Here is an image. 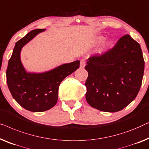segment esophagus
<instances>
[{
  "label": "esophagus",
  "mask_w": 149,
  "mask_h": 149,
  "mask_svg": "<svg viewBox=\"0 0 149 149\" xmlns=\"http://www.w3.org/2000/svg\"><path fill=\"white\" fill-rule=\"evenodd\" d=\"M86 66V61L84 58L81 59L80 61V68H84Z\"/></svg>",
  "instance_id": "obj_1"
}]
</instances>
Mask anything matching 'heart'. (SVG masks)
<instances>
[{
	"instance_id": "obj_1",
	"label": "heart",
	"mask_w": 149,
	"mask_h": 149,
	"mask_svg": "<svg viewBox=\"0 0 149 149\" xmlns=\"http://www.w3.org/2000/svg\"><path fill=\"white\" fill-rule=\"evenodd\" d=\"M106 38V37L103 35H98L95 36L94 41H95V44H100L103 42V43L102 44L101 47H100L99 49V53L101 54H104L107 53L111 49H112V47H113L114 45V41L112 39H108L104 40Z\"/></svg>"
}]
</instances>
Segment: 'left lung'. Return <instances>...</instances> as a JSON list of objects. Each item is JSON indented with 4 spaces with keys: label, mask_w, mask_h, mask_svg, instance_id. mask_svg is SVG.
I'll return each instance as SVG.
<instances>
[{
    "label": "left lung",
    "mask_w": 149,
    "mask_h": 149,
    "mask_svg": "<svg viewBox=\"0 0 149 149\" xmlns=\"http://www.w3.org/2000/svg\"><path fill=\"white\" fill-rule=\"evenodd\" d=\"M86 98L90 105L104 112L122 110L136 97L142 85L144 61L140 46L125 35L101 56H94L85 67Z\"/></svg>",
    "instance_id": "1"
}]
</instances>
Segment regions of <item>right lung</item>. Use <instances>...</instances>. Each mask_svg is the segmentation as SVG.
<instances>
[{"mask_svg":"<svg viewBox=\"0 0 149 149\" xmlns=\"http://www.w3.org/2000/svg\"><path fill=\"white\" fill-rule=\"evenodd\" d=\"M45 30H32L17 42L6 73L13 97L22 107L32 112H42L53 107L57 102L61 82L79 67V61H75L42 73L27 72L21 61L22 48Z\"/></svg>","mask_w":149,"mask_h":149,"instance_id":"right-lung-1","label":"right lung"}]
</instances>
